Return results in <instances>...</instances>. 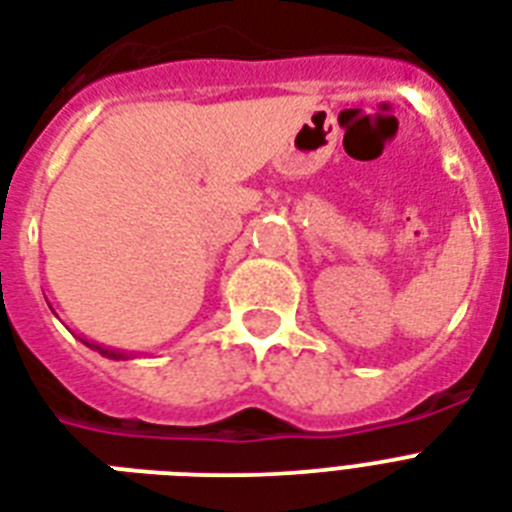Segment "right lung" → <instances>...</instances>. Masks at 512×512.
<instances>
[{"label":"right lung","mask_w":512,"mask_h":512,"mask_svg":"<svg viewBox=\"0 0 512 512\" xmlns=\"http://www.w3.org/2000/svg\"><path fill=\"white\" fill-rule=\"evenodd\" d=\"M82 342H84V345H90V348H98V345H92V342H87V340H82ZM100 353H103V356H108V358H122L119 353H114V350H100Z\"/></svg>","instance_id":"right-lung-1"}]
</instances>
